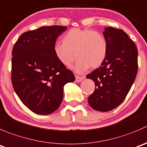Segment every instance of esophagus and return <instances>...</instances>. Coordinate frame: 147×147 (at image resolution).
Returning <instances> with one entry per match:
<instances>
[{"instance_id": "esophagus-1", "label": "esophagus", "mask_w": 147, "mask_h": 147, "mask_svg": "<svg viewBox=\"0 0 147 147\" xmlns=\"http://www.w3.org/2000/svg\"><path fill=\"white\" fill-rule=\"evenodd\" d=\"M84 78H85V77L84 76H78V75H75V81L78 82L82 81Z\"/></svg>"}]
</instances>
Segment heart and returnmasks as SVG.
<instances>
[{"mask_svg": "<svg viewBox=\"0 0 147 147\" xmlns=\"http://www.w3.org/2000/svg\"><path fill=\"white\" fill-rule=\"evenodd\" d=\"M108 50L104 36L88 28L69 30L63 36L62 43L54 47L56 57L67 67H71L78 58L75 70L78 73L85 72L90 67L92 69L99 67L106 59Z\"/></svg>", "mask_w": 147, "mask_h": 147, "instance_id": "b5f03b06", "label": "heart"}]
</instances>
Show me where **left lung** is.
<instances>
[{
	"label": "left lung",
	"mask_w": 147,
	"mask_h": 147,
	"mask_svg": "<svg viewBox=\"0 0 147 147\" xmlns=\"http://www.w3.org/2000/svg\"><path fill=\"white\" fill-rule=\"evenodd\" d=\"M108 42V55L103 63L88 74L95 89L88 97L93 109L109 111L126 98L138 72V50L134 42L122 29L108 27L103 32Z\"/></svg>",
	"instance_id": "1"
}]
</instances>
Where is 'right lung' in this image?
<instances>
[{"label": "right lung", "mask_w": 147, "mask_h": 147, "mask_svg": "<svg viewBox=\"0 0 147 147\" xmlns=\"http://www.w3.org/2000/svg\"><path fill=\"white\" fill-rule=\"evenodd\" d=\"M66 26H42L24 32L12 50L11 82L21 102L34 113L50 114L59 107L63 88L75 81L56 57L54 47Z\"/></svg>", "instance_id": "obj_1"}]
</instances>
